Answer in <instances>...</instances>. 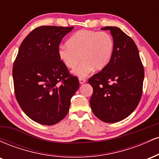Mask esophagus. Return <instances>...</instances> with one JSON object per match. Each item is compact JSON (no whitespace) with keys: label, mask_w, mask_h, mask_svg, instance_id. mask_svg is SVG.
<instances>
[{"label":"esophagus","mask_w":159,"mask_h":159,"mask_svg":"<svg viewBox=\"0 0 159 159\" xmlns=\"http://www.w3.org/2000/svg\"><path fill=\"white\" fill-rule=\"evenodd\" d=\"M79 82H80V84H82L85 83L86 79H85V78H79Z\"/></svg>","instance_id":"obj_1"}]
</instances>
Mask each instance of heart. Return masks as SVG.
I'll return each instance as SVG.
<instances>
[{
  "mask_svg": "<svg viewBox=\"0 0 159 159\" xmlns=\"http://www.w3.org/2000/svg\"><path fill=\"white\" fill-rule=\"evenodd\" d=\"M67 45H61L58 56L67 68L73 69L81 63L73 73L83 78L95 70H102L110 63L115 43L111 34L90 30H81L69 38Z\"/></svg>",
  "mask_w": 159,
  "mask_h": 159,
  "instance_id": "b5f03b06",
  "label": "heart"
}]
</instances>
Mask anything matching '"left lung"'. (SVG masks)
I'll return each instance as SVG.
<instances>
[{"label": "left lung", "instance_id": "8db88e82", "mask_svg": "<svg viewBox=\"0 0 159 159\" xmlns=\"http://www.w3.org/2000/svg\"><path fill=\"white\" fill-rule=\"evenodd\" d=\"M114 39L110 63L89 78L93 89L90 100L93 114L102 121H121L135 110L143 93L144 69L138 47L116 27H105Z\"/></svg>", "mask_w": 159, "mask_h": 159}]
</instances>
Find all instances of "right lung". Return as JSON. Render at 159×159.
Returning a JSON list of instances; mask_svg holds the SVG:
<instances>
[{"label":"right lung","mask_w":159,"mask_h":159,"mask_svg":"<svg viewBox=\"0 0 159 159\" xmlns=\"http://www.w3.org/2000/svg\"><path fill=\"white\" fill-rule=\"evenodd\" d=\"M73 27H36L23 40L14 61L18 103L28 117L42 125L61 121L79 87L78 78L69 73L58 56L62 39Z\"/></svg>","instance_id":"obj_1"}]
</instances>
